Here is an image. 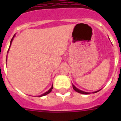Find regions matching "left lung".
<instances>
[{
  "mask_svg": "<svg viewBox=\"0 0 121 121\" xmlns=\"http://www.w3.org/2000/svg\"><path fill=\"white\" fill-rule=\"evenodd\" d=\"M72 86H73V88L74 89V90L75 91H76V92H78V93H80V94H85V95H88V94H90V92H84V91H82V90H80V89H78V88H77V87H76L74 85H73V83H72ZM101 90V89H100ZM100 90H97V91H95V92H92L93 94H94V93H97V92H99V91H100Z\"/></svg>",
  "mask_w": 121,
  "mask_h": 121,
  "instance_id": "1",
  "label": "left lung"
}]
</instances>
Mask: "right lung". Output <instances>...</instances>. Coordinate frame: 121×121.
I'll return each instance as SVG.
<instances>
[{"instance_id":"obj_1","label":"right lung","mask_w":121,"mask_h":121,"mask_svg":"<svg viewBox=\"0 0 121 121\" xmlns=\"http://www.w3.org/2000/svg\"><path fill=\"white\" fill-rule=\"evenodd\" d=\"M14 36H15V35H14V36H13V38H12V39H11V41H10V46H9V48H10V45H11V44H12V41H13V39H14ZM9 50H8V51H7V53H8V52H9ZM6 61H7V60H6ZM53 85H52V86H51V88H49V90H48L47 92H46L45 93H44V94H42V95H39V97H43V96H44V95H47V94H49V93H50V92H51V91H52V89H53Z\"/></svg>"}]
</instances>
